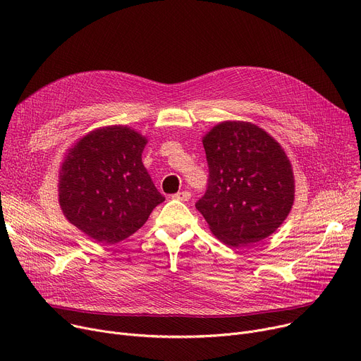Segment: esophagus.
<instances>
[{
  "mask_svg": "<svg viewBox=\"0 0 361 361\" xmlns=\"http://www.w3.org/2000/svg\"><path fill=\"white\" fill-rule=\"evenodd\" d=\"M171 197H173V199H177V200H181V202H187L188 199L192 197V193H190V192H187V190H183V192H178V193L173 195Z\"/></svg>",
  "mask_w": 361,
  "mask_h": 361,
  "instance_id": "34e87169",
  "label": "esophagus"
}]
</instances>
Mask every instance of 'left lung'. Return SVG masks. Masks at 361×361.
<instances>
[{"instance_id":"8db88e82","label":"left lung","mask_w":361,"mask_h":361,"mask_svg":"<svg viewBox=\"0 0 361 361\" xmlns=\"http://www.w3.org/2000/svg\"><path fill=\"white\" fill-rule=\"evenodd\" d=\"M209 178L196 209L228 245H249L276 231L294 202L291 164L267 131L225 121L203 137Z\"/></svg>"}]
</instances>
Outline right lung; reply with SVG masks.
<instances>
[{
    "label": "right lung",
    "instance_id": "add662e5",
    "mask_svg": "<svg viewBox=\"0 0 361 361\" xmlns=\"http://www.w3.org/2000/svg\"><path fill=\"white\" fill-rule=\"evenodd\" d=\"M146 139L109 126L79 140L63 164L60 204L90 238L114 244L135 234L165 200L142 162Z\"/></svg>",
    "mask_w": 361,
    "mask_h": 361
}]
</instances>
